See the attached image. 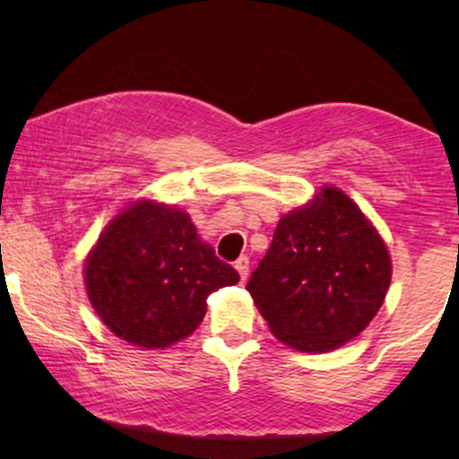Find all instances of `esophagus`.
Here are the masks:
<instances>
[{
  "instance_id": "obj_1",
  "label": "esophagus",
  "mask_w": 459,
  "mask_h": 459,
  "mask_svg": "<svg viewBox=\"0 0 459 459\" xmlns=\"http://www.w3.org/2000/svg\"><path fill=\"white\" fill-rule=\"evenodd\" d=\"M235 270L239 272L241 282H246V278H247V270H250V259H247V256H239V259L235 261Z\"/></svg>"
}]
</instances>
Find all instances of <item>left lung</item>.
Wrapping results in <instances>:
<instances>
[{
    "label": "left lung",
    "mask_w": 459,
    "mask_h": 459,
    "mask_svg": "<svg viewBox=\"0 0 459 459\" xmlns=\"http://www.w3.org/2000/svg\"><path fill=\"white\" fill-rule=\"evenodd\" d=\"M391 256L347 194L324 187L307 207L282 215L246 289L272 334L299 351H330L376 317Z\"/></svg>",
    "instance_id": "1"
}]
</instances>
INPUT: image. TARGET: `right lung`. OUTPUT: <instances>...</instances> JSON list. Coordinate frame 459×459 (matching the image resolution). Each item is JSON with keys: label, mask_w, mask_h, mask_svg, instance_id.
Masks as SVG:
<instances>
[{"label": "right lung", "mask_w": 459, "mask_h": 459, "mask_svg": "<svg viewBox=\"0 0 459 459\" xmlns=\"http://www.w3.org/2000/svg\"><path fill=\"white\" fill-rule=\"evenodd\" d=\"M83 276L103 324L144 350L186 339L207 313V298L239 282L200 241L186 212L152 200L131 204L105 226Z\"/></svg>", "instance_id": "obj_1"}]
</instances>
